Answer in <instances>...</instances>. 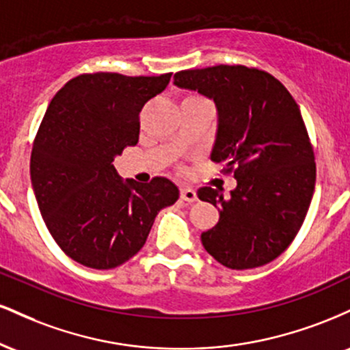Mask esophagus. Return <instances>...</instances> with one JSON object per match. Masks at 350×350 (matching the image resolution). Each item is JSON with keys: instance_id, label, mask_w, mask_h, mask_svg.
<instances>
[{"instance_id": "esophagus-1", "label": "esophagus", "mask_w": 350, "mask_h": 350, "mask_svg": "<svg viewBox=\"0 0 350 350\" xmlns=\"http://www.w3.org/2000/svg\"><path fill=\"white\" fill-rule=\"evenodd\" d=\"M180 199L186 200V202H196L198 200V194H196V191L192 187H180Z\"/></svg>"}]
</instances>
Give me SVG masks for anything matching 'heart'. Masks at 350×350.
<instances>
[{
    "label": "heart",
    "instance_id": "obj_1",
    "mask_svg": "<svg viewBox=\"0 0 350 350\" xmlns=\"http://www.w3.org/2000/svg\"><path fill=\"white\" fill-rule=\"evenodd\" d=\"M187 98H200V97H198V95H191V97H187Z\"/></svg>",
    "mask_w": 350,
    "mask_h": 350
}]
</instances>
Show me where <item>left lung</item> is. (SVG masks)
Here are the masks:
<instances>
[{
    "label": "left lung",
    "mask_w": 350,
    "mask_h": 350,
    "mask_svg": "<svg viewBox=\"0 0 350 350\" xmlns=\"http://www.w3.org/2000/svg\"><path fill=\"white\" fill-rule=\"evenodd\" d=\"M174 83L215 102L211 159L237 179L230 198L208 186L198 191L220 212L217 226L200 235L204 248L232 270L273 262L298 235L316 184L314 151L298 103L278 79L255 67L180 70Z\"/></svg>",
    "instance_id": "left-lung-1"
}]
</instances>
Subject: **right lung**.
I'll return each instance as SVG.
<instances>
[{
  "label": "right lung",
  "instance_id": "obj_1",
  "mask_svg": "<svg viewBox=\"0 0 350 350\" xmlns=\"http://www.w3.org/2000/svg\"><path fill=\"white\" fill-rule=\"evenodd\" d=\"M171 74H82L51 100L31 152V180L47 230L83 267L110 270L143 248L161 208L179 199L166 178L122 180L115 156L135 146L139 111Z\"/></svg>",
  "mask_w": 350,
  "mask_h": 350
}]
</instances>
